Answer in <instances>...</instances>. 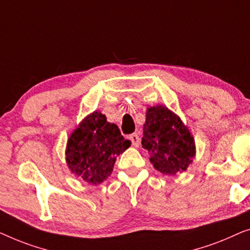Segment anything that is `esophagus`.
I'll use <instances>...</instances> for the list:
<instances>
[{
	"mask_svg": "<svg viewBox=\"0 0 250 250\" xmlns=\"http://www.w3.org/2000/svg\"><path fill=\"white\" fill-rule=\"evenodd\" d=\"M129 139L131 140V144L135 147H138L139 144H140V138L139 136L137 135V133H131V135L129 136Z\"/></svg>",
	"mask_w": 250,
	"mask_h": 250,
	"instance_id": "esophagus-1",
	"label": "esophagus"
}]
</instances>
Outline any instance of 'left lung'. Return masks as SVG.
<instances>
[{
    "instance_id": "left-lung-1",
    "label": "left lung",
    "mask_w": 250,
    "mask_h": 250,
    "mask_svg": "<svg viewBox=\"0 0 250 250\" xmlns=\"http://www.w3.org/2000/svg\"><path fill=\"white\" fill-rule=\"evenodd\" d=\"M142 145L157 171L174 175L187 170L196 154L195 139L181 119L163 105L147 108Z\"/></svg>"
}]
</instances>
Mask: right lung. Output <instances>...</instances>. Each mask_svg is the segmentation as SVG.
Instances as JSON below:
<instances>
[{
    "label": "right lung",
    "instance_id": "right-lung-1",
    "mask_svg": "<svg viewBox=\"0 0 250 250\" xmlns=\"http://www.w3.org/2000/svg\"><path fill=\"white\" fill-rule=\"evenodd\" d=\"M131 145L117 125L95 111L80 122L66 144V164L73 174L90 185L110 177L117 157Z\"/></svg>",
    "mask_w": 250,
    "mask_h": 250
}]
</instances>
